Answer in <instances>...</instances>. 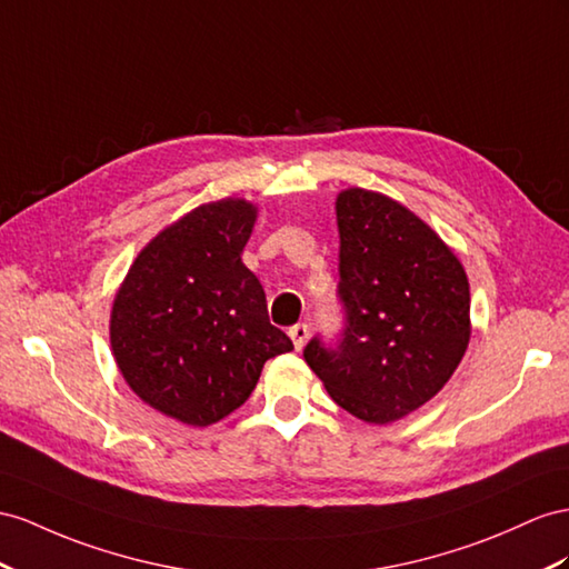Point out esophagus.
I'll return each mask as SVG.
<instances>
[{"label": "esophagus", "mask_w": 569, "mask_h": 569, "mask_svg": "<svg viewBox=\"0 0 569 569\" xmlns=\"http://www.w3.org/2000/svg\"><path fill=\"white\" fill-rule=\"evenodd\" d=\"M290 339H293V346H296V351H300V348L305 346V341H308V337H310V327L308 325H296V327H290Z\"/></svg>", "instance_id": "1"}]
</instances>
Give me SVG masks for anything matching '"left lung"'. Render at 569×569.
<instances>
[{
  "mask_svg": "<svg viewBox=\"0 0 569 569\" xmlns=\"http://www.w3.org/2000/svg\"><path fill=\"white\" fill-rule=\"evenodd\" d=\"M337 221L343 329L302 356L343 411L385 426L455 375L471 337L469 279L435 230L385 194L346 189Z\"/></svg>",
  "mask_w": 569,
  "mask_h": 569,
  "instance_id": "obj_1",
  "label": "left lung"
}]
</instances>
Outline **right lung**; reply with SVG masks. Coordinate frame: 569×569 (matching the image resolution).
I'll return each mask as SVG.
<instances>
[{"label":"right lung","mask_w":569,"mask_h":569,"mask_svg":"<svg viewBox=\"0 0 569 569\" xmlns=\"http://www.w3.org/2000/svg\"><path fill=\"white\" fill-rule=\"evenodd\" d=\"M254 218L244 199L189 211L143 247L114 298L110 343L122 377L180 423L226 418L250 399L269 358L293 351L240 259Z\"/></svg>","instance_id":"add662e5"}]
</instances>
